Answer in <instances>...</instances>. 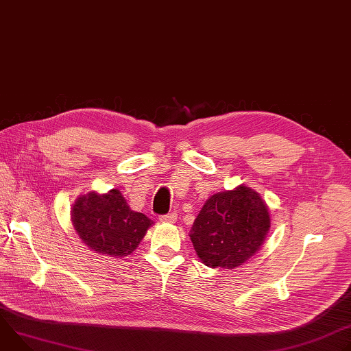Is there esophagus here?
Masks as SVG:
<instances>
[{
  "label": "esophagus",
  "instance_id": "esophagus-1",
  "mask_svg": "<svg viewBox=\"0 0 351 351\" xmlns=\"http://www.w3.org/2000/svg\"><path fill=\"white\" fill-rule=\"evenodd\" d=\"M176 218H178V214H176V213H169V214L161 215V217H160V221H161V222H175Z\"/></svg>",
  "mask_w": 351,
  "mask_h": 351
}]
</instances>
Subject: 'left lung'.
<instances>
[{
	"label": "left lung",
	"instance_id": "8db88e82",
	"mask_svg": "<svg viewBox=\"0 0 351 351\" xmlns=\"http://www.w3.org/2000/svg\"><path fill=\"white\" fill-rule=\"evenodd\" d=\"M269 213L258 193L240 186L207 199L190 230L207 267L236 268L258 252L269 229Z\"/></svg>",
	"mask_w": 351,
	"mask_h": 351
}]
</instances>
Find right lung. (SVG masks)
<instances>
[{
	"label": "right lung",
	"instance_id": "1",
	"mask_svg": "<svg viewBox=\"0 0 351 351\" xmlns=\"http://www.w3.org/2000/svg\"><path fill=\"white\" fill-rule=\"evenodd\" d=\"M72 222L91 250L117 258L130 254L153 223L144 214L132 211L117 189L80 197L73 206Z\"/></svg>",
	"mask_w": 351,
	"mask_h": 351
}]
</instances>
